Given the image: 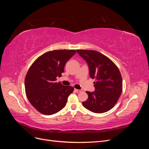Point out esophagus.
<instances>
[{
    "label": "esophagus",
    "mask_w": 149,
    "mask_h": 149,
    "mask_svg": "<svg viewBox=\"0 0 149 149\" xmlns=\"http://www.w3.org/2000/svg\"><path fill=\"white\" fill-rule=\"evenodd\" d=\"M74 91L76 92V93H80L82 91V90L81 89H74Z\"/></svg>",
    "instance_id": "obj_1"
}]
</instances>
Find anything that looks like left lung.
<instances>
[{"label": "left lung", "mask_w": 149, "mask_h": 149, "mask_svg": "<svg viewBox=\"0 0 149 149\" xmlns=\"http://www.w3.org/2000/svg\"><path fill=\"white\" fill-rule=\"evenodd\" d=\"M77 53L88 63L89 76L95 79L94 92L86 91L88 100L83 106L95 113H103L111 109L123 91V79L114 63L95 50L77 49Z\"/></svg>", "instance_id": "1"}]
</instances>
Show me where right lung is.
<instances>
[{"instance_id":"1","label":"right lung","mask_w":149,"mask_h":149,"mask_svg":"<svg viewBox=\"0 0 149 149\" xmlns=\"http://www.w3.org/2000/svg\"><path fill=\"white\" fill-rule=\"evenodd\" d=\"M75 49H59L45 53L31 65L25 78L26 97L40 113L55 114L63 108L74 88L56 82L64 72L66 63Z\"/></svg>"}]
</instances>
